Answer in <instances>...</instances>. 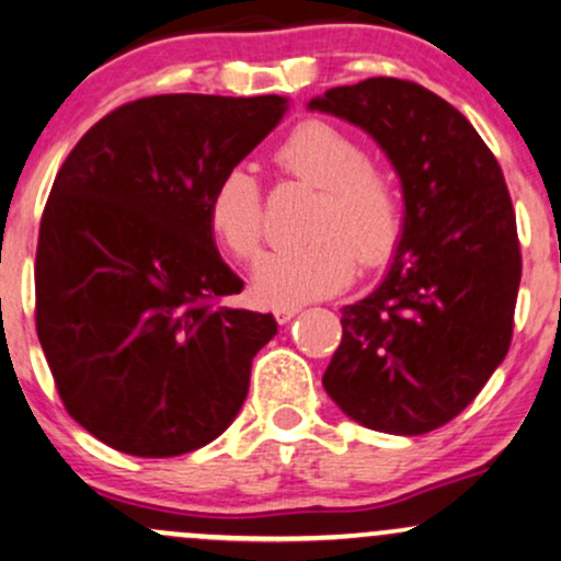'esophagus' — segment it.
<instances>
[{
	"instance_id": "obj_1",
	"label": "esophagus",
	"mask_w": 561,
	"mask_h": 561,
	"mask_svg": "<svg viewBox=\"0 0 561 561\" xmlns=\"http://www.w3.org/2000/svg\"><path fill=\"white\" fill-rule=\"evenodd\" d=\"M299 312H301V307H299V305H291V307H275V309H273L275 320H278V322H280V325H283V322L294 320V318H296V314H299Z\"/></svg>"
}]
</instances>
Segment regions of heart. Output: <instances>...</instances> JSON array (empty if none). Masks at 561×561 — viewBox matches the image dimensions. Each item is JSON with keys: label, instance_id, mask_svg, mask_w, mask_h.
I'll return each mask as SVG.
<instances>
[{"label": "heart", "instance_id": "obj_1", "mask_svg": "<svg viewBox=\"0 0 561 561\" xmlns=\"http://www.w3.org/2000/svg\"><path fill=\"white\" fill-rule=\"evenodd\" d=\"M275 162L288 175L320 186L309 217L314 239L262 254L252 273L265 305L291 307L344 288L362 265H380L397 247L399 191L383 170L367 162L357 138L331 123L307 121L280 141ZM209 226L239 260L260 249L265 233L262 186L243 164H233L209 194Z\"/></svg>", "mask_w": 561, "mask_h": 561}]
</instances>
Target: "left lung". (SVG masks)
Here are the masks:
<instances>
[{"mask_svg": "<svg viewBox=\"0 0 561 561\" xmlns=\"http://www.w3.org/2000/svg\"><path fill=\"white\" fill-rule=\"evenodd\" d=\"M307 110L365 130L404 199L391 265L341 309L344 335L322 386L370 431H436L510 352L523 260L502 168L462 112L412 81L335 85Z\"/></svg>", "mask_w": 561, "mask_h": 561, "instance_id": "left-lung-1", "label": "left lung"}]
</instances>
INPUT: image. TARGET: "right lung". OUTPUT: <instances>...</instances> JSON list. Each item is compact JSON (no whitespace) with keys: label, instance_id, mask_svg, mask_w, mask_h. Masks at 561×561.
<instances>
[{"label":"right lung","instance_id":"right-lung-1","mask_svg":"<svg viewBox=\"0 0 561 561\" xmlns=\"http://www.w3.org/2000/svg\"><path fill=\"white\" fill-rule=\"evenodd\" d=\"M288 99L162 94L123 104L55 178L36 249V331L65 410L134 457L207 446L239 414L273 314L220 305L209 194Z\"/></svg>","mask_w":561,"mask_h":561}]
</instances>
